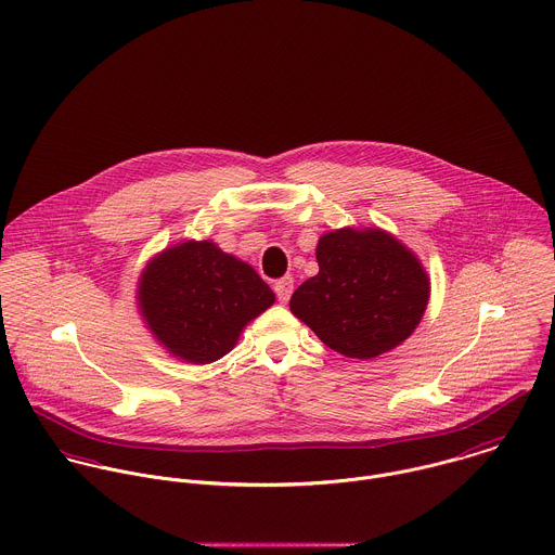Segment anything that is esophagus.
Here are the masks:
<instances>
[{
	"mask_svg": "<svg viewBox=\"0 0 555 555\" xmlns=\"http://www.w3.org/2000/svg\"><path fill=\"white\" fill-rule=\"evenodd\" d=\"M273 288H275L278 301H280V304H288V299H291V295H293V278L286 275V278H282V280H278Z\"/></svg>",
	"mask_w": 555,
	"mask_h": 555,
	"instance_id": "esophagus-1",
	"label": "esophagus"
}]
</instances>
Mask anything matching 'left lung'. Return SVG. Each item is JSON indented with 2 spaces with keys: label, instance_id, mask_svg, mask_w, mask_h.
<instances>
[{
  "label": "left lung",
  "instance_id": "left-lung-1",
  "mask_svg": "<svg viewBox=\"0 0 555 555\" xmlns=\"http://www.w3.org/2000/svg\"><path fill=\"white\" fill-rule=\"evenodd\" d=\"M319 273L291 297V310L330 349L370 360L398 347L428 304L417 258L383 230H336L317 247Z\"/></svg>",
  "mask_w": 555,
  "mask_h": 555
}]
</instances>
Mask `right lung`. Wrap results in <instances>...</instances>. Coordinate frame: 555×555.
<instances>
[{"label":"right lung","mask_w":555,"mask_h":555,"mask_svg":"<svg viewBox=\"0 0 555 555\" xmlns=\"http://www.w3.org/2000/svg\"><path fill=\"white\" fill-rule=\"evenodd\" d=\"M273 301V291L249 264L210 241L166 249L140 280V308L155 338L193 364L223 358Z\"/></svg>","instance_id":"1"}]
</instances>
